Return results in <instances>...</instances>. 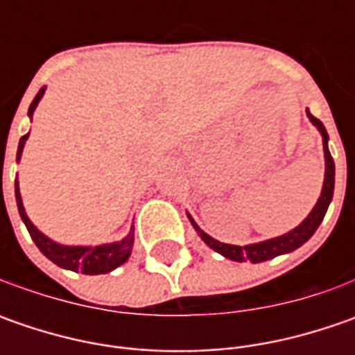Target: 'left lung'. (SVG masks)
<instances>
[{"instance_id":"1","label":"left lung","mask_w":355,"mask_h":355,"mask_svg":"<svg viewBox=\"0 0 355 355\" xmlns=\"http://www.w3.org/2000/svg\"><path fill=\"white\" fill-rule=\"evenodd\" d=\"M308 118L312 120V124L316 128L320 130L322 140H324V157H326V178H324V187H322V196L318 199V203L314 205L312 213L308 215L306 219L296 227L294 231L282 235V237L270 239V241H263V243H254V245H247V247H237V245H225V243H219L215 241L209 235H205L201 229H199L193 221V227L198 229V233L201 235V239L211 247L213 251L221 252L223 257L231 259V261H251V263H263V261H268V259H275L282 252H291L294 249H298L300 245H304L308 239L314 235V231L318 229V225L322 223L324 215L328 211V205L332 201V196H334V159L330 156V150H328V132L324 128L320 120L316 116H312L308 112Z\"/></svg>"}]
</instances>
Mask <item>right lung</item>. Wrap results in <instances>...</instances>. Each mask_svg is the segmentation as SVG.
<instances>
[{"label":"right lung","instance_id":"add662e5","mask_svg":"<svg viewBox=\"0 0 355 355\" xmlns=\"http://www.w3.org/2000/svg\"><path fill=\"white\" fill-rule=\"evenodd\" d=\"M43 92H45V87L37 92V96L29 106V116H33L35 106L41 101ZM27 136L29 134H25L19 140L17 159H19L21 152H23V144L27 140ZM15 199H17V209H19L21 219L27 227L31 239L35 241V245L55 265L62 266V268H71V270L83 272V275H104V272H110L112 268H116L118 265H122L130 257L132 245H134V231H130L128 237L122 239L120 243H110V245H101V247H62V245H57L51 239L45 237L41 231H37L33 223L29 221V217L25 215V209H23V203H21L17 184H15Z\"/></svg>","mask_w":355,"mask_h":355}]
</instances>
